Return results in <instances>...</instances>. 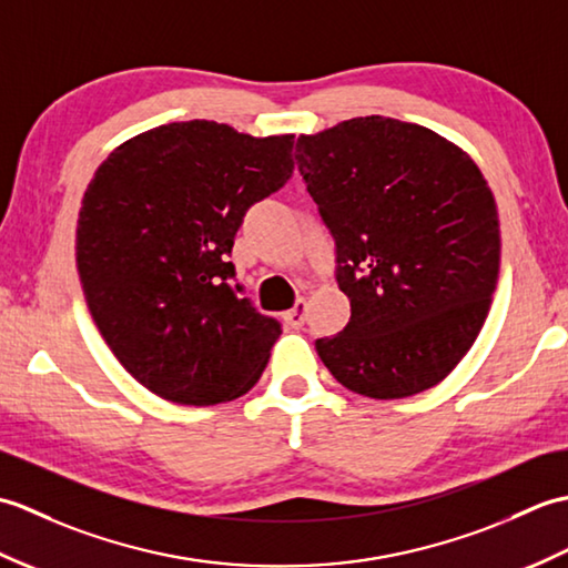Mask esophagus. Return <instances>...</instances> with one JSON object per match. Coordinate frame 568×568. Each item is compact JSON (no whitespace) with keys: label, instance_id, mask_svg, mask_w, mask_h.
Instances as JSON below:
<instances>
[{"label":"esophagus","instance_id":"1","mask_svg":"<svg viewBox=\"0 0 568 568\" xmlns=\"http://www.w3.org/2000/svg\"><path fill=\"white\" fill-rule=\"evenodd\" d=\"M305 320H307V303L305 300H297L295 307L291 312H285V322L291 324L293 329L305 327Z\"/></svg>","mask_w":568,"mask_h":568}]
</instances>
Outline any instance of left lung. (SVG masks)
Masks as SVG:
<instances>
[{"mask_svg":"<svg viewBox=\"0 0 568 568\" xmlns=\"http://www.w3.org/2000/svg\"><path fill=\"white\" fill-rule=\"evenodd\" d=\"M295 161L352 303L346 327L315 342L322 364L373 400L437 385L474 346L498 283L484 173L432 129L378 114L303 134Z\"/></svg>","mask_w":568,"mask_h":568,"instance_id":"1","label":"left lung"}]
</instances>
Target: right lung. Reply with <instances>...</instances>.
Segmentation results:
<instances>
[{
  "label": "right lung",
  "mask_w": 568,
  "mask_h": 568,
  "mask_svg": "<svg viewBox=\"0 0 568 568\" xmlns=\"http://www.w3.org/2000/svg\"><path fill=\"white\" fill-rule=\"evenodd\" d=\"M293 139L163 124L116 146L84 190L75 256L90 315L163 400L229 403L268 364L281 324L241 297L229 253L251 204L293 175Z\"/></svg>",
  "instance_id": "right-lung-1"
}]
</instances>
